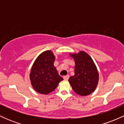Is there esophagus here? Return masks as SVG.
<instances>
[{
	"mask_svg": "<svg viewBox=\"0 0 124 124\" xmlns=\"http://www.w3.org/2000/svg\"><path fill=\"white\" fill-rule=\"evenodd\" d=\"M69 78V75H66V76H63V79L64 80H68Z\"/></svg>",
	"mask_w": 124,
	"mask_h": 124,
	"instance_id": "1",
	"label": "esophagus"
}]
</instances>
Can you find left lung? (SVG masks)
<instances>
[{
    "label": "left lung",
    "mask_w": 124,
    "mask_h": 124,
    "mask_svg": "<svg viewBox=\"0 0 124 124\" xmlns=\"http://www.w3.org/2000/svg\"><path fill=\"white\" fill-rule=\"evenodd\" d=\"M75 61V75L68 81L73 91L82 96H87L96 89L99 82V73L93 59L84 51L71 54Z\"/></svg>",
    "instance_id": "left-lung-1"
}]
</instances>
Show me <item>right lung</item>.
<instances>
[{"mask_svg":"<svg viewBox=\"0 0 124 124\" xmlns=\"http://www.w3.org/2000/svg\"><path fill=\"white\" fill-rule=\"evenodd\" d=\"M55 57L51 51H44L38 56L30 74L32 87L38 93L48 94L53 92L63 80L54 63Z\"/></svg>","mask_w":124,"mask_h":124,"instance_id":"obj_1","label":"right lung"}]
</instances>
